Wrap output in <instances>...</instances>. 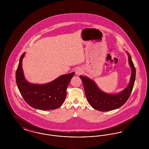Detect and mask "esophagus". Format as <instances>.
<instances>
[{"label":"esophagus","instance_id":"1","mask_svg":"<svg viewBox=\"0 0 149 149\" xmlns=\"http://www.w3.org/2000/svg\"><path fill=\"white\" fill-rule=\"evenodd\" d=\"M83 72V70L81 69V68H78L76 70H75V74L77 75H81L82 73Z\"/></svg>","mask_w":149,"mask_h":149}]
</instances>
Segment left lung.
Instances as JSON below:
<instances>
[{"label": "left lung", "instance_id": "1", "mask_svg": "<svg viewBox=\"0 0 149 149\" xmlns=\"http://www.w3.org/2000/svg\"><path fill=\"white\" fill-rule=\"evenodd\" d=\"M131 75L127 86L120 92L111 94L100 90L95 81L86 76L80 75L85 90L88 102L93 108L99 111H110L120 108L127 100L134 88L136 78V69L130 54L126 51Z\"/></svg>", "mask_w": 149, "mask_h": 149}]
</instances>
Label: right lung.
<instances>
[{"label": "right lung", "instance_id": "add662e5", "mask_svg": "<svg viewBox=\"0 0 149 149\" xmlns=\"http://www.w3.org/2000/svg\"><path fill=\"white\" fill-rule=\"evenodd\" d=\"M24 52L16 70L17 85L22 97L30 106L40 110L55 109L61 106L66 97V89L75 72L62 75L53 81L43 84H33L24 77L22 68Z\"/></svg>", "mask_w": 149, "mask_h": 149}]
</instances>
